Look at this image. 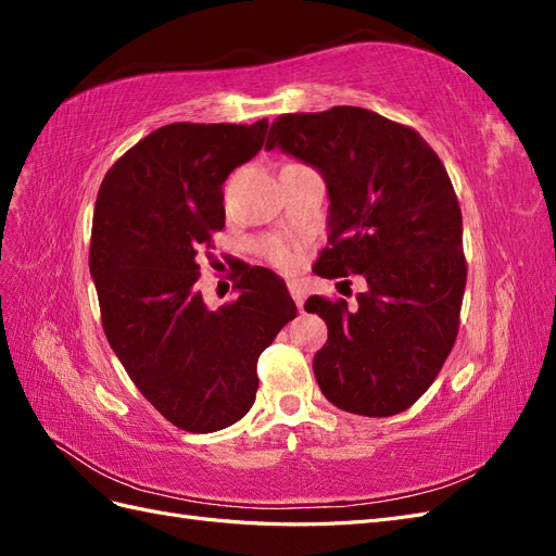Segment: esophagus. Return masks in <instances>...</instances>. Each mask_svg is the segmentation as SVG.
Returning a JSON list of instances; mask_svg holds the SVG:
<instances>
[{
    "mask_svg": "<svg viewBox=\"0 0 556 556\" xmlns=\"http://www.w3.org/2000/svg\"><path fill=\"white\" fill-rule=\"evenodd\" d=\"M290 294H292V299H294V304H296L299 308H304V301H306V288H304V285L292 280V282H290Z\"/></svg>",
    "mask_w": 556,
    "mask_h": 556,
    "instance_id": "obj_1",
    "label": "esophagus"
}]
</instances>
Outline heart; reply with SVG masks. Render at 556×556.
Instances as JSON below:
<instances>
[{"label": "heart", "instance_id": "b5f03b06", "mask_svg": "<svg viewBox=\"0 0 556 556\" xmlns=\"http://www.w3.org/2000/svg\"><path fill=\"white\" fill-rule=\"evenodd\" d=\"M266 255L278 268H292L296 264V260H299L296 250H292L288 243H282V241H271V243H268Z\"/></svg>", "mask_w": 556, "mask_h": 556}]
</instances>
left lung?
Segmentation results:
<instances>
[{"mask_svg": "<svg viewBox=\"0 0 556 556\" xmlns=\"http://www.w3.org/2000/svg\"><path fill=\"white\" fill-rule=\"evenodd\" d=\"M274 148L327 182L329 248L313 271L366 280L355 311L345 299L306 301L329 329L313 359L319 390L355 415L403 413L439 376L459 329L462 208L445 166L415 129L359 106L280 115L266 139Z\"/></svg>", "mask_w": 556, "mask_h": 556, "instance_id": "obj_1", "label": "left lung"}]
</instances>
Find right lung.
<instances>
[{
	"instance_id": "1",
	"label": "right lung",
	"mask_w": 556,
	"mask_h": 556,
	"mask_svg": "<svg viewBox=\"0 0 556 556\" xmlns=\"http://www.w3.org/2000/svg\"><path fill=\"white\" fill-rule=\"evenodd\" d=\"M255 125L174 123L117 160L97 194L90 274L104 333L131 382L182 431H220L252 408L257 359L296 317L285 280L241 264L237 299L208 308L199 252L225 227L223 182L255 157Z\"/></svg>"
}]
</instances>
